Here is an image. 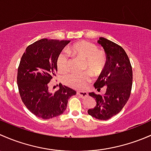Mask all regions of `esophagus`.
<instances>
[{
	"label": "esophagus",
	"instance_id": "esophagus-1",
	"mask_svg": "<svg viewBox=\"0 0 151 151\" xmlns=\"http://www.w3.org/2000/svg\"><path fill=\"white\" fill-rule=\"evenodd\" d=\"M77 94H78L81 98H86V97L88 96V93H87L86 91H78Z\"/></svg>",
	"mask_w": 151,
	"mask_h": 151
}]
</instances>
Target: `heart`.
Segmentation results:
<instances>
[{"instance_id":"heart-1","label":"heart","mask_w":151,"mask_h":151,"mask_svg":"<svg viewBox=\"0 0 151 151\" xmlns=\"http://www.w3.org/2000/svg\"><path fill=\"white\" fill-rule=\"evenodd\" d=\"M72 53L76 57L85 60L83 69L88 70L94 76L102 74L107 64L106 56L94 43L86 41H81L73 43L70 46L68 51H61L57 58V66L59 71L66 73L70 66V54ZM91 80V74L88 71L76 73H71L63 77V83L72 88L81 89L86 86Z\"/></svg>"}]
</instances>
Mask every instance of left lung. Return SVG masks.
<instances>
[{
  "label": "left lung",
  "instance_id": "obj_1",
  "mask_svg": "<svg viewBox=\"0 0 151 151\" xmlns=\"http://www.w3.org/2000/svg\"><path fill=\"white\" fill-rule=\"evenodd\" d=\"M97 43L103 47L106 54L105 70L94 83L98 91L106 88L104 95L90 92L97 105L88 110V115L99 120H108L123 109L129 98L132 86V68L124 49L114 42L99 38Z\"/></svg>",
  "mask_w": 151,
  "mask_h": 151
}]
</instances>
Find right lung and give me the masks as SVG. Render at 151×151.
Listing matches in <instances>:
<instances>
[{
  "label": "right lung",
  "instance_id": "right-lung-1",
  "mask_svg": "<svg viewBox=\"0 0 151 151\" xmlns=\"http://www.w3.org/2000/svg\"><path fill=\"white\" fill-rule=\"evenodd\" d=\"M70 41L43 38L29 45L20 60L17 85L23 103L32 113L49 119L64 113L68 99L76 91L60 83L54 93L49 91L48 83L57 72V58Z\"/></svg>",
  "mask_w": 151,
  "mask_h": 151
}]
</instances>
